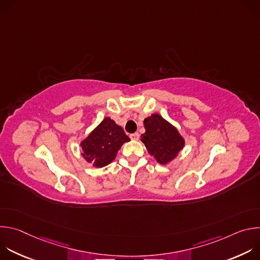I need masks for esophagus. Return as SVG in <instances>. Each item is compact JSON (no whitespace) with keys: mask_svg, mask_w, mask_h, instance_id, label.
I'll return each mask as SVG.
<instances>
[{"mask_svg":"<svg viewBox=\"0 0 260 260\" xmlns=\"http://www.w3.org/2000/svg\"><path fill=\"white\" fill-rule=\"evenodd\" d=\"M129 138H131L132 140H134V141H138L139 138H140V135H139V133H134V134H131V135H129Z\"/></svg>","mask_w":260,"mask_h":260,"instance_id":"34e87169","label":"esophagus"}]
</instances>
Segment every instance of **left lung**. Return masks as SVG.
<instances>
[{"label":"left lung","mask_w":260,"mask_h":260,"mask_svg":"<svg viewBox=\"0 0 260 260\" xmlns=\"http://www.w3.org/2000/svg\"><path fill=\"white\" fill-rule=\"evenodd\" d=\"M146 132L141 136L148 152L156 160L166 165L174 159L184 147V140L178 131L158 114L144 120Z\"/></svg>","instance_id":"1"}]
</instances>
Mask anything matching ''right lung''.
Segmentation results:
<instances>
[{
	"instance_id": "right-lung-1",
	"label": "right lung",
	"mask_w": 260,
	"mask_h": 260,
	"mask_svg": "<svg viewBox=\"0 0 260 260\" xmlns=\"http://www.w3.org/2000/svg\"><path fill=\"white\" fill-rule=\"evenodd\" d=\"M129 138L123 128L111 118L106 117L81 143L83 157L96 168L113 161L117 151Z\"/></svg>"
}]
</instances>
